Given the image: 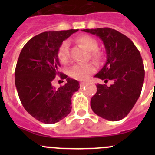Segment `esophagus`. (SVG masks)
Instances as JSON below:
<instances>
[{"mask_svg": "<svg viewBox=\"0 0 155 155\" xmlns=\"http://www.w3.org/2000/svg\"><path fill=\"white\" fill-rule=\"evenodd\" d=\"M86 84H87V82L86 81H81L80 83V87H84V85H86Z\"/></svg>", "mask_w": 155, "mask_h": 155, "instance_id": "1", "label": "esophagus"}]
</instances>
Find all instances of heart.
Wrapping results in <instances>:
<instances>
[{"label": "heart", "mask_w": 155, "mask_h": 155, "mask_svg": "<svg viewBox=\"0 0 155 155\" xmlns=\"http://www.w3.org/2000/svg\"><path fill=\"white\" fill-rule=\"evenodd\" d=\"M78 42L85 48L89 52V57L93 61L98 62L102 59V53L98 48V42L89 35H82L78 39ZM58 58L60 61L65 63L69 58V42L64 41L61 45L58 50ZM94 67L91 63L78 64L74 65L70 70V75L78 80H85L87 77L94 73Z\"/></svg>", "instance_id": "1"}]
</instances>
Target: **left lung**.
I'll use <instances>...</instances> for the list:
<instances>
[{
	"label": "left lung",
	"mask_w": 155,
	"mask_h": 155,
	"mask_svg": "<svg viewBox=\"0 0 155 155\" xmlns=\"http://www.w3.org/2000/svg\"><path fill=\"white\" fill-rule=\"evenodd\" d=\"M82 31L98 36L103 42L106 61L94 78L112 81L110 86L97 84L91 108L98 116L118 121L130 112L139 98L144 80L142 57L134 42L120 31L110 28Z\"/></svg>",
	"instance_id": "left-lung-1"
}]
</instances>
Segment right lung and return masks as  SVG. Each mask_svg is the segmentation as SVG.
Listing matches in <instances>:
<instances>
[{"label":"right lung","instance_id":"right-lung-1","mask_svg":"<svg viewBox=\"0 0 155 155\" xmlns=\"http://www.w3.org/2000/svg\"><path fill=\"white\" fill-rule=\"evenodd\" d=\"M78 29L44 31L32 37L22 48L15 71L18 94L25 109L37 120L50 124L71 113V98L79 82L59 72V48ZM61 76L67 83L59 89L51 82Z\"/></svg>","mask_w":155,"mask_h":155}]
</instances>
